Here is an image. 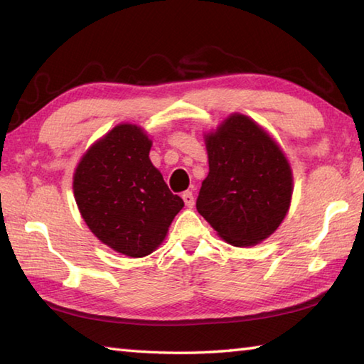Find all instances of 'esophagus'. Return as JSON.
Returning <instances> with one entry per match:
<instances>
[{
  "label": "esophagus",
  "instance_id": "1",
  "mask_svg": "<svg viewBox=\"0 0 364 364\" xmlns=\"http://www.w3.org/2000/svg\"><path fill=\"white\" fill-rule=\"evenodd\" d=\"M182 200H183V203H185V205H187V208H193V205H195V198H193V193H191V191H183Z\"/></svg>",
  "mask_w": 364,
  "mask_h": 364
}]
</instances>
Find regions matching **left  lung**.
I'll list each match as a JSON object with an SVG mask.
<instances>
[{
    "label": "left lung",
    "instance_id": "8db88e82",
    "mask_svg": "<svg viewBox=\"0 0 364 364\" xmlns=\"http://www.w3.org/2000/svg\"><path fill=\"white\" fill-rule=\"evenodd\" d=\"M209 174L196 209L223 241L252 247L284 222L293 195L289 159L255 120L235 112L204 133Z\"/></svg>",
    "mask_w": 364,
    "mask_h": 364
}]
</instances>
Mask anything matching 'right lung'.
Returning <instances> with one entry per match:
<instances>
[{"instance_id": "obj_1", "label": "right lung", "mask_w": 364, "mask_h": 364, "mask_svg": "<svg viewBox=\"0 0 364 364\" xmlns=\"http://www.w3.org/2000/svg\"><path fill=\"white\" fill-rule=\"evenodd\" d=\"M152 139L119 123L82 155L73 176L82 218L100 241L132 258L150 255L183 208L149 159Z\"/></svg>"}]
</instances>
